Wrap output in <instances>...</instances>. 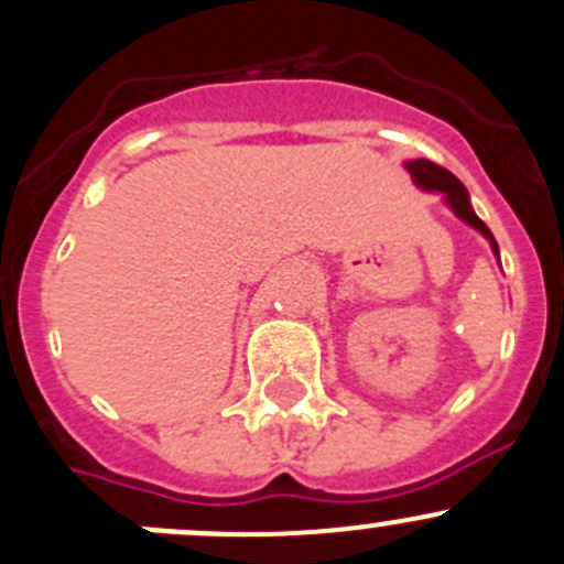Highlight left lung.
Here are the masks:
<instances>
[{
  "label": "left lung",
  "mask_w": 564,
  "mask_h": 564,
  "mask_svg": "<svg viewBox=\"0 0 564 564\" xmlns=\"http://www.w3.org/2000/svg\"><path fill=\"white\" fill-rule=\"evenodd\" d=\"M408 173H410V176H413V182L419 184L421 189H430V193H441V195H444V200L452 206V212H455V215L460 217L463 223H468V226H471V228H477V231L482 234V237L490 242L494 253L499 256V245H496V239H494V234H490V228L485 226V223L477 217V212L471 209V200H468V189L463 187L460 178L452 176V173L446 171V167L435 165V162H430V160L408 162Z\"/></svg>",
  "instance_id": "1"
}]
</instances>
